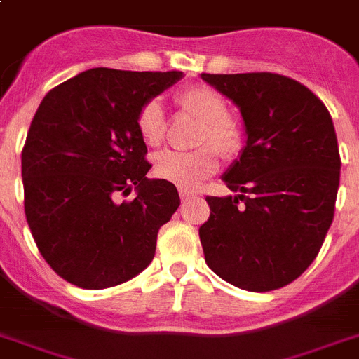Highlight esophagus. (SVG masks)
Returning a JSON list of instances; mask_svg holds the SVG:
<instances>
[{
    "instance_id": "obj_1",
    "label": "esophagus",
    "mask_w": 359,
    "mask_h": 359,
    "mask_svg": "<svg viewBox=\"0 0 359 359\" xmlns=\"http://www.w3.org/2000/svg\"><path fill=\"white\" fill-rule=\"evenodd\" d=\"M179 193H180V198H182V202H186V201H189V198L195 197V193L188 191V189H180Z\"/></svg>"
}]
</instances>
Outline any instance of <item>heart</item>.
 <instances>
[{
	"label": "heart",
	"mask_w": 359,
	"mask_h": 359,
	"mask_svg": "<svg viewBox=\"0 0 359 359\" xmlns=\"http://www.w3.org/2000/svg\"><path fill=\"white\" fill-rule=\"evenodd\" d=\"M175 102L186 114L201 121L195 144L202 146L193 151H162L154 158V171L158 179L182 189H193L217 171V151L224 157H231L242 148L244 133L240 124L226 115L227 106L222 95L210 86L182 90L175 95ZM137 126L146 144H161L164 115L157 101L142 106Z\"/></svg>",
	"instance_id": "heart-1"
}]
</instances>
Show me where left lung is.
<instances>
[{"instance_id": "1", "label": "left lung", "mask_w": 359, "mask_h": 359, "mask_svg": "<svg viewBox=\"0 0 359 359\" xmlns=\"http://www.w3.org/2000/svg\"><path fill=\"white\" fill-rule=\"evenodd\" d=\"M235 102L245 146L208 197L198 229L205 264L227 283L266 292L313 264L334 217L339 149L329 110L307 86L269 72L201 74Z\"/></svg>"}]
</instances>
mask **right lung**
<instances>
[{"label": "right lung", "instance_id": "obj_1", "mask_svg": "<svg viewBox=\"0 0 359 359\" xmlns=\"http://www.w3.org/2000/svg\"><path fill=\"white\" fill-rule=\"evenodd\" d=\"M182 76L92 68L50 90L34 115L21 154L25 215L43 258L77 287H114L154 260L180 198L146 177L137 119ZM132 191L133 201L116 202Z\"/></svg>", "mask_w": 359, "mask_h": 359}]
</instances>
